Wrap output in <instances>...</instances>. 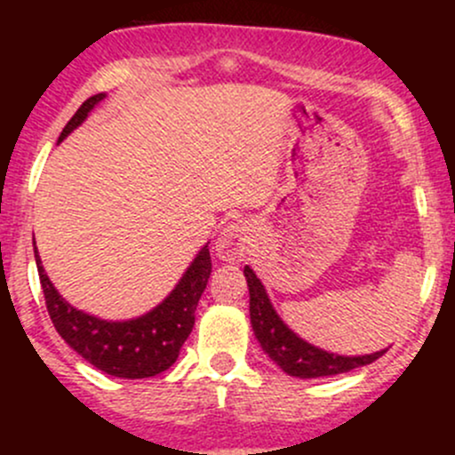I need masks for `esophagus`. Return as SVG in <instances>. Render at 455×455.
<instances>
[{
	"label": "esophagus",
	"mask_w": 455,
	"mask_h": 455,
	"mask_svg": "<svg viewBox=\"0 0 455 455\" xmlns=\"http://www.w3.org/2000/svg\"><path fill=\"white\" fill-rule=\"evenodd\" d=\"M252 242V228L242 220L228 222L216 239V254L227 263H242Z\"/></svg>",
	"instance_id": "34e87169"
}]
</instances>
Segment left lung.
<instances>
[{
    "mask_svg": "<svg viewBox=\"0 0 455 455\" xmlns=\"http://www.w3.org/2000/svg\"><path fill=\"white\" fill-rule=\"evenodd\" d=\"M243 275L250 291V325H252L254 336H257L260 348L269 355L271 362L278 363L289 377H336V374L351 372L355 368L377 362L380 355L387 353V348H383V351L368 355H338L306 342L282 321L271 304L263 282L250 269V265L243 267Z\"/></svg>",
    "mask_w": 455,
    "mask_h": 455,
    "instance_id": "left-lung-1",
    "label": "left lung"
}]
</instances>
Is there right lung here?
I'll return each mask as SVG.
<instances>
[{
    "instance_id": "right-lung-1",
    "label": "right lung",
    "mask_w": 455,
    "mask_h": 455,
    "mask_svg": "<svg viewBox=\"0 0 455 455\" xmlns=\"http://www.w3.org/2000/svg\"><path fill=\"white\" fill-rule=\"evenodd\" d=\"M104 98L107 93L87 98L61 130L57 143L75 132ZM34 257L44 291L46 310L57 333L93 368L117 379H149L169 370L177 362L181 347L195 327L198 299L212 275L210 245L205 243L181 274L175 289L158 306L137 318L107 321V318L78 310L60 295L43 267L36 239Z\"/></svg>"
}]
</instances>
